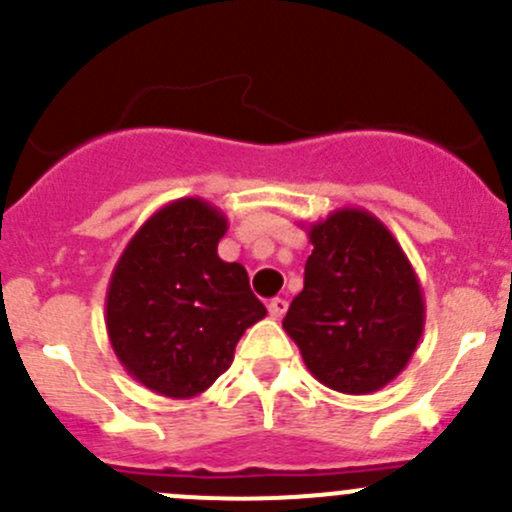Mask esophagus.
<instances>
[{
	"instance_id": "esophagus-1",
	"label": "esophagus",
	"mask_w": 512,
	"mask_h": 512,
	"mask_svg": "<svg viewBox=\"0 0 512 512\" xmlns=\"http://www.w3.org/2000/svg\"><path fill=\"white\" fill-rule=\"evenodd\" d=\"M267 312H270L272 319H280L282 314L287 312V299H282V297L270 299V304H267Z\"/></svg>"
}]
</instances>
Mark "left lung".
<instances>
[{
    "label": "left lung",
    "instance_id": "8db88e82",
    "mask_svg": "<svg viewBox=\"0 0 512 512\" xmlns=\"http://www.w3.org/2000/svg\"><path fill=\"white\" fill-rule=\"evenodd\" d=\"M314 245L304 287L282 327L317 381L374 394L406 369L426 322L418 277L396 237L361 208H339L307 227Z\"/></svg>",
    "mask_w": 512,
    "mask_h": 512
}]
</instances>
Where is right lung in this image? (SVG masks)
<instances>
[{
  "label": "right lung",
  "instance_id": "right-lung-1",
  "mask_svg": "<svg viewBox=\"0 0 512 512\" xmlns=\"http://www.w3.org/2000/svg\"><path fill=\"white\" fill-rule=\"evenodd\" d=\"M227 218L200 198L163 205L113 267L106 332L123 369L168 399H193L232 364L247 327L267 314L240 262L218 242Z\"/></svg>",
  "mask_w": 512,
  "mask_h": 512
}]
</instances>
